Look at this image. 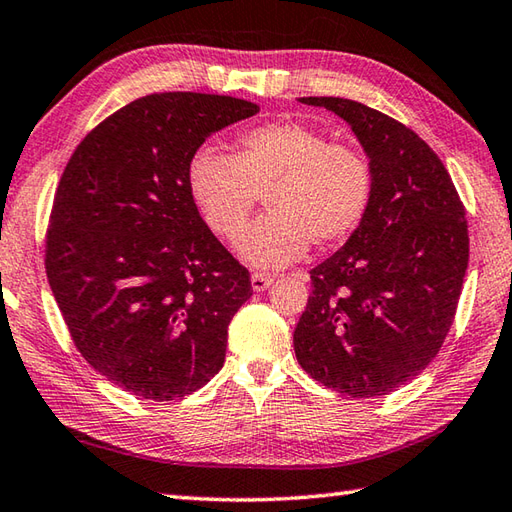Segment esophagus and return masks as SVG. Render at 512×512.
Here are the masks:
<instances>
[{
    "label": "esophagus",
    "mask_w": 512,
    "mask_h": 512,
    "mask_svg": "<svg viewBox=\"0 0 512 512\" xmlns=\"http://www.w3.org/2000/svg\"><path fill=\"white\" fill-rule=\"evenodd\" d=\"M250 284H253V290L262 293V290H266L270 284H273V277L264 275V273H253V277H250Z\"/></svg>",
    "instance_id": "obj_1"
}]
</instances>
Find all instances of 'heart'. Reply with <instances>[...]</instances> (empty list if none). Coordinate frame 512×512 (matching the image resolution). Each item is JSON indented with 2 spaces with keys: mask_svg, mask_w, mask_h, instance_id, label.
Returning <instances> with one entry per match:
<instances>
[{
  "mask_svg": "<svg viewBox=\"0 0 512 512\" xmlns=\"http://www.w3.org/2000/svg\"><path fill=\"white\" fill-rule=\"evenodd\" d=\"M188 190L215 235L242 233L259 195L268 215L239 237L248 266L277 270L299 262L313 242L335 246L355 233L373 202L370 159L324 130L273 122L239 133L233 155L199 148L188 164Z\"/></svg>",
  "mask_w": 512,
  "mask_h": 512,
  "instance_id": "1",
  "label": "heart"
}]
</instances>
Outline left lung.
Here are the masks:
<instances>
[{
    "label": "left lung",
    "mask_w": 512,
    "mask_h": 512,
    "mask_svg": "<svg viewBox=\"0 0 512 512\" xmlns=\"http://www.w3.org/2000/svg\"><path fill=\"white\" fill-rule=\"evenodd\" d=\"M353 128L373 164L364 222L310 270L293 333L297 362L326 388L379 397L433 362L468 268L466 210L433 148L397 119L342 97H299Z\"/></svg>",
    "instance_id": "1"
}]
</instances>
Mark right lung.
Here are the masks:
<instances>
[{"instance_id":"1","label":"right lung","mask_w":512,"mask_h":512,"mask_svg":"<svg viewBox=\"0 0 512 512\" xmlns=\"http://www.w3.org/2000/svg\"><path fill=\"white\" fill-rule=\"evenodd\" d=\"M257 113L228 95L139 97L90 130L59 179L50 290L86 362L139 399L186 397L224 366L253 288L199 215L188 164L206 137Z\"/></svg>"}]
</instances>
